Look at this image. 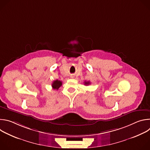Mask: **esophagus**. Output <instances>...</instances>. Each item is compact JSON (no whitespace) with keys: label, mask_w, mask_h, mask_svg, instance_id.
Returning <instances> with one entry per match:
<instances>
[{"label":"esophagus","mask_w":150,"mask_h":150,"mask_svg":"<svg viewBox=\"0 0 150 150\" xmlns=\"http://www.w3.org/2000/svg\"><path fill=\"white\" fill-rule=\"evenodd\" d=\"M74 77V75H71V78H73Z\"/></svg>","instance_id":"obj_1"}]
</instances>
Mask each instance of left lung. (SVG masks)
Masks as SVG:
<instances>
[{"label": "left lung", "mask_w": 150, "mask_h": 150, "mask_svg": "<svg viewBox=\"0 0 150 150\" xmlns=\"http://www.w3.org/2000/svg\"><path fill=\"white\" fill-rule=\"evenodd\" d=\"M90 83V81H85L84 82V85H88Z\"/></svg>", "instance_id": "1"}]
</instances>
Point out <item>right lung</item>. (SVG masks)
Wrapping results in <instances>:
<instances>
[{"mask_svg":"<svg viewBox=\"0 0 150 150\" xmlns=\"http://www.w3.org/2000/svg\"><path fill=\"white\" fill-rule=\"evenodd\" d=\"M62 82L58 79H56L53 82V83L52 84V86L54 90H57L62 86Z\"/></svg>","mask_w":150,"mask_h":150,"instance_id":"right-lung-1","label":"right lung"}]
</instances>
